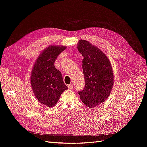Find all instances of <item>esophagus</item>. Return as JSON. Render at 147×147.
Masks as SVG:
<instances>
[{"label":"esophagus","instance_id":"esophagus-1","mask_svg":"<svg viewBox=\"0 0 147 147\" xmlns=\"http://www.w3.org/2000/svg\"><path fill=\"white\" fill-rule=\"evenodd\" d=\"M73 87H74V85H73V84H69V85H68V88L69 89H73Z\"/></svg>","mask_w":147,"mask_h":147}]
</instances>
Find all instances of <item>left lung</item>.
Wrapping results in <instances>:
<instances>
[{
  "instance_id": "8db88e82",
  "label": "left lung",
  "mask_w": 147,
  "mask_h": 147,
  "mask_svg": "<svg viewBox=\"0 0 147 147\" xmlns=\"http://www.w3.org/2000/svg\"><path fill=\"white\" fill-rule=\"evenodd\" d=\"M78 49L84 57L82 69L85 85L84 89L78 93L86 106L90 108L96 107L107 99L112 91V66L107 56L86 40L79 41Z\"/></svg>"
}]
</instances>
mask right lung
<instances>
[{
  "label": "right lung",
  "instance_id": "right-lung-1",
  "mask_svg": "<svg viewBox=\"0 0 147 147\" xmlns=\"http://www.w3.org/2000/svg\"><path fill=\"white\" fill-rule=\"evenodd\" d=\"M63 46H49L39 56L32 71L30 84L37 100L49 107L56 105L61 94L67 89L62 76L54 63L65 49Z\"/></svg>",
  "mask_w": 147,
  "mask_h": 147
}]
</instances>
